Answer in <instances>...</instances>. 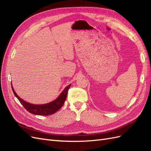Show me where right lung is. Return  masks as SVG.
Masks as SVG:
<instances>
[{"mask_svg": "<svg viewBox=\"0 0 151 151\" xmlns=\"http://www.w3.org/2000/svg\"><path fill=\"white\" fill-rule=\"evenodd\" d=\"M70 86L71 84L67 86L64 89V90L62 91L60 96H59L55 100H54V101H52L51 103L44 104H33L24 101L23 99H22L18 96L17 94L15 93L13 87L11 84L14 94L16 96V97L19 99L20 103L22 104V106L25 108L26 110L32 114H34V115L43 116L52 115V114L55 113L57 111H58V109H60V108H61L62 105L65 101L68 91V89L70 88Z\"/></svg>", "mask_w": 151, "mask_h": 151, "instance_id": "obj_1", "label": "right lung"}]
</instances>
